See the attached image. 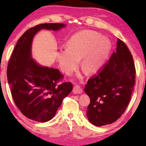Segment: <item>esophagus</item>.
I'll return each instance as SVG.
<instances>
[{"instance_id": "1", "label": "esophagus", "mask_w": 146, "mask_h": 146, "mask_svg": "<svg viewBox=\"0 0 146 146\" xmlns=\"http://www.w3.org/2000/svg\"><path fill=\"white\" fill-rule=\"evenodd\" d=\"M83 90L80 85H75L73 88V92L74 94H81Z\"/></svg>"}]
</instances>
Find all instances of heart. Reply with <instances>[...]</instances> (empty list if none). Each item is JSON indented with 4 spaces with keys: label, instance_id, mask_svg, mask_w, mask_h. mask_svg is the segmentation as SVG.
<instances>
[{
    "label": "heart",
    "instance_id": "b5f03b06",
    "mask_svg": "<svg viewBox=\"0 0 146 146\" xmlns=\"http://www.w3.org/2000/svg\"><path fill=\"white\" fill-rule=\"evenodd\" d=\"M111 43L96 32L82 31L70 39L67 48L58 51L59 66L66 74L70 75L78 68L83 58L82 68L88 73H93L104 65L111 51Z\"/></svg>",
    "mask_w": 146,
    "mask_h": 146
}]
</instances>
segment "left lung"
<instances>
[{"label": "left lung", "instance_id": "left-lung-1", "mask_svg": "<svg viewBox=\"0 0 146 146\" xmlns=\"http://www.w3.org/2000/svg\"><path fill=\"white\" fill-rule=\"evenodd\" d=\"M135 78L132 55L126 44L117 38L116 52L85 86V92L90 98L86 113L90 122L102 126L119 119L129 105Z\"/></svg>", "mask_w": 146, "mask_h": 146}]
</instances>
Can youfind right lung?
<instances>
[{"mask_svg":"<svg viewBox=\"0 0 146 146\" xmlns=\"http://www.w3.org/2000/svg\"><path fill=\"white\" fill-rule=\"evenodd\" d=\"M65 27L62 23H44L29 29L19 39L8 63L7 79L13 100L32 120H50L73 89L71 82L62 81L64 76L58 70L41 66L31 56L32 41L38 32Z\"/></svg>","mask_w":146,"mask_h":146,"instance_id":"1","label":"right lung"}]
</instances>
